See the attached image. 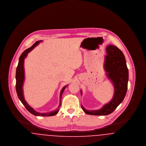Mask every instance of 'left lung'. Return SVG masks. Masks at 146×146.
<instances>
[{"instance_id":"obj_1","label":"left lung","mask_w":146,"mask_h":146,"mask_svg":"<svg viewBox=\"0 0 146 146\" xmlns=\"http://www.w3.org/2000/svg\"><path fill=\"white\" fill-rule=\"evenodd\" d=\"M107 55L104 58V69L107 77L111 80L114 88L113 98L102 108L98 110L89 111L82 105L83 111L90 115H106L111 113L125 97L129 80V71L125 56L116 46L110 45L106 48ZM81 95L82 91H80Z\"/></svg>"}]
</instances>
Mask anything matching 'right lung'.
Instances as JSON below:
<instances>
[{
  "label": "right lung",
  "mask_w": 146,
  "mask_h": 146,
  "mask_svg": "<svg viewBox=\"0 0 146 146\" xmlns=\"http://www.w3.org/2000/svg\"><path fill=\"white\" fill-rule=\"evenodd\" d=\"M42 42V40L37 41L35 42V44L23 52L22 53L20 57L18 66L16 68V92L17 94V96L20 100L21 101L22 104L24 105V106L26 107V108L27 110L28 111H29L31 114L36 115V116H42V117H50V116H53L56 115L59 111V108L61 106V98L63 92L65 88L67 87V85H66L62 88V89L60 93V104L58 106V109L56 110H54L51 111H49L48 113H39L35 111V110L32 108L31 106H29V104L27 103V102L25 101L24 95H23V85L25 79V70H24V60L26 57L28 53H29L35 47L39 44Z\"/></svg>",
  "instance_id": "add662e5"
}]
</instances>
